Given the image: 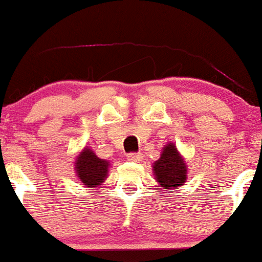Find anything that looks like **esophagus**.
<instances>
[{
  "instance_id": "34e87169",
  "label": "esophagus",
  "mask_w": 262,
  "mask_h": 262,
  "mask_svg": "<svg viewBox=\"0 0 262 262\" xmlns=\"http://www.w3.org/2000/svg\"><path fill=\"white\" fill-rule=\"evenodd\" d=\"M127 160L131 161V162H139V161L143 160V155L141 153H129L127 156Z\"/></svg>"
}]
</instances>
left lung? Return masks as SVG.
<instances>
[{"instance_id": "1", "label": "left lung", "mask_w": 262, "mask_h": 262, "mask_svg": "<svg viewBox=\"0 0 262 262\" xmlns=\"http://www.w3.org/2000/svg\"><path fill=\"white\" fill-rule=\"evenodd\" d=\"M152 171L153 178L165 191H171L186 183L188 169L175 143L169 141L162 148L160 158L152 165Z\"/></svg>"}]
</instances>
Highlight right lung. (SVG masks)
<instances>
[{
  "label": "right lung",
  "instance_id": "obj_1",
  "mask_svg": "<svg viewBox=\"0 0 262 262\" xmlns=\"http://www.w3.org/2000/svg\"><path fill=\"white\" fill-rule=\"evenodd\" d=\"M76 178L88 188H97L106 181L110 162L97 157L91 148L84 147L74 162Z\"/></svg>",
  "mask_w": 262,
  "mask_h": 262
}]
</instances>
